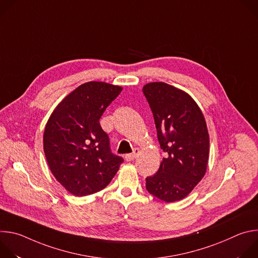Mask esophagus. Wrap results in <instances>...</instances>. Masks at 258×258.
I'll return each instance as SVG.
<instances>
[{"mask_svg":"<svg viewBox=\"0 0 258 258\" xmlns=\"http://www.w3.org/2000/svg\"><path fill=\"white\" fill-rule=\"evenodd\" d=\"M138 154H139V149H135L133 153H131V154H126V155L124 156V158H125V160H126V161H133L135 158H137Z\"/></svg>","mask_w":258,"mask_h":258,"instance_id":"1","label":"esophagus"}]
</instances>
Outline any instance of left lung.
<instances>
[{
  "mask_svg": "<svg viewBox=\"0 0 258 258\" xmlns=\"http://www.w3.org/2000/svg\"><path fill=\"white\" fill-rule=\"evenodd\" d=\"M143 93L152 110L157 139L166 153L158 171L146 178L156 198L174 202L187 197L205 175L209 135L201 109L185 91L162 82L149 83Z\"/></svg>",
  "mask_w": 258,
  "mask_h": 258,
  "instance_id": "1",
  "label": "left lung"
}]
</instances>
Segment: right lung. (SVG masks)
I'll return each mask as SVG.
<instances>
[{
	"instance_id": "obj_1",
	"label": "right lung",
	"mask_w": 258,
	"mask_h": 258,
	"mask_svg": "<svg viewBox=\"0 0 258 258\" xmlns=\"http://www.w3.org/2000/svg\"><path fill=\"white\" fill-rule=\"evenodd\" d=\"M119 86L89 82L68 94L54 109L44 132V152L55 178L72 195L87 196L111 181L123 159L111 153L100 125Z\"/></svg>"
}]
</instances>
